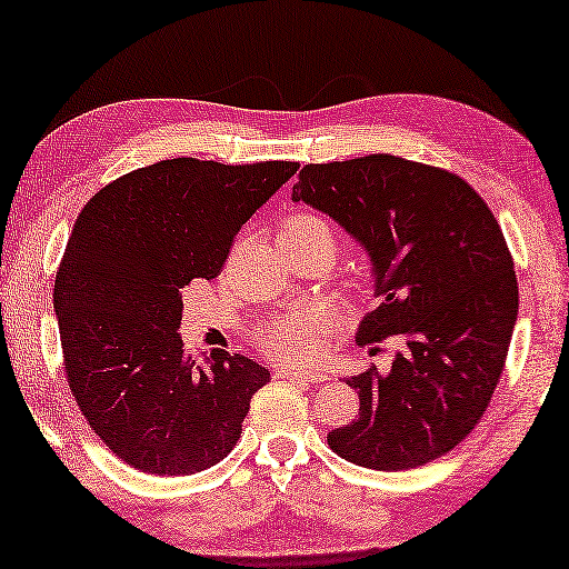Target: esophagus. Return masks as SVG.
Returning a JSON list of instances; mask_svg holds the SVG:
<instances>
[{"instance_id": "esophagus-1", "label": "esophagus", "mask_w": 569, "mask_h": 569, "mask_svg": "<svg viewBox=\"0 0 569 569\" xmlns=\"http://www.w3.org/2000/svg\"><path fill=\"white\" fill-rule=\"evenodd\" d=\"M277 376L295 380V383H320V380H328V376L320 370H302V368H279Z\"/></svg>"}]
</instances>
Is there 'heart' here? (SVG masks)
<instances>
[{"label":"heart","mask_w":569,"mask_h":569,"mask_svg":"<svg viewBox=\"0 0 569 569\" xmlns=\"http://www.w3.org/2000/svg\"><path fill=\"white\" fill-rule=\"evenodd\" d=\"M282 247H300L310 241H325L335 249V234L330 223L318 213H292L282 221L277 231ZM322 330V315L318 307L297 305L292 310L274 315L254 330V338L269 356L279 360H302L310 358L318 348V338Z\"/></svg>","instance_id":"1"}]
</instances>
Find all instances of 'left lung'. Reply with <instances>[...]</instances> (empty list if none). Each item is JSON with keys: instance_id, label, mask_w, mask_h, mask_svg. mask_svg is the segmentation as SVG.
Masks as SVG:
<instances>
[{"instance_id": "8db88e82", "label": "left lung", "mask_w": 569, "mask_h": 569, "mask_svg": "<svg viewBox=\"0 0 569 569\" xmlns=\"http://www.w3.org/2000/svg\"><path fill=\"white\" fill-rule=\"evenodd\" d=\"M292 201L328 213L368 251L383 302L360 322V346L403 340L388 372L348 378L360 413L328 433L330 449L378 471L449 453L495 396L519 312L495 213L456 173L388 153L307 163Z\"/></svg>"}]
</instances>
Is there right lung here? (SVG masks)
<instances>
[{"mask_svg":"<svg viewBox=\"0 0 569 569\" xmlns=\"http://www.w3.org/2000/svg\"><path fill=\"white\" fill-rule=\"evenodd\" d=\"M300 169L171 158L120 176L74 221L54 277L64 376L100 441L128 467L186 477L234 449L269 370L183 350L181 290L213 279L231 241Z\"/></svg>","mask_w":569,"mask_h":569,"instance_id":"obj_1","label":"right lung"}]
</instances>
